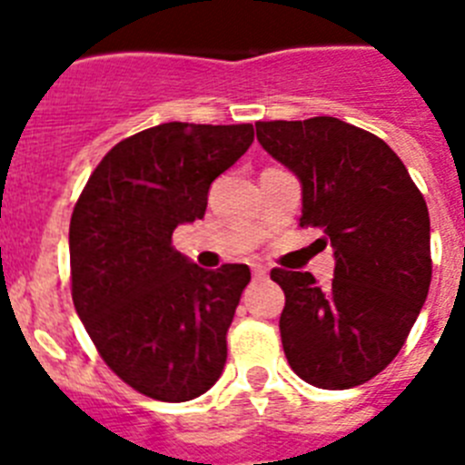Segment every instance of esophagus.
<instances>
[{
  "label": "esophagus",
  "instance_id": "34e87169",
  "mask_svg": "<svg viewBox=\"0 0 465 465\" xmlns=\"http://www.w3.org/2000/svg\"><path fill=\"white\" fill-rule=\"evenodd\" d=\"M268 277V268H262V265H253V279H265Z\"/></svg>",
  "mask_w": 465,
  "mask_h": 465
}]
</instances>
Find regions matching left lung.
Wrapping results in <instances>:
<instances>
[{
    "instance_id": "left-lung-1",
    "label": "left lung",
    "mask_w": 465,
    "mask_h": 465,
    "mask_svg": "<svg viewBox=\"0 0 465 465\" xmlns=\"http://www.w3.org/2000/svg\"><path fill=\"white\" fill-rule=\"evenodd\" d=\"M261 146L302 186L300 228L332 246L335 277L272 270L286 295L279 331L300 380L351 389L396 359L430 286L424 195L386 142L332 116L256 123Z\"/></svg>"
}]
</instances>
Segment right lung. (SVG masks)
I'll use <instances>...</instances> for the list:
<instances>
[{
    "instance_id": "obj_1",
    "label": "right lung",
    "mask_w": 465,
    "mask_h": 465,
    "mask_svg": "<svg viewBox=\"0 0 465 465\" xmlns=\"http://www.w3.org/2000/svg\"><path fill=\"white\" fill-rule=\"evenodd\" d=\"M253 142V125L163 123L94 167L69 223L72 298L111 371L143 396L183 402L223 372L246 265L197 268L172 246L203 219L212 182Z\"/></svg>"
}]
</instances>
